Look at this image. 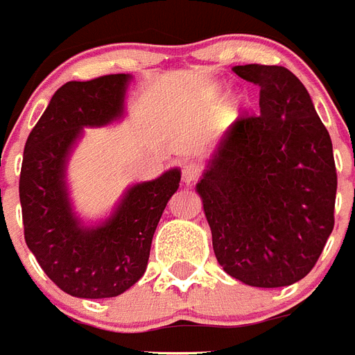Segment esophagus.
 <instances>
[{"mask_svg": "<svg viewBox=\"0 0 355 355\" xmlns=\"http://www.w3.org/2000/svg\"><path fill=\"white\" fill-rule=\"evenodd\" d=\"M201 172H203V164L191 161V163H187L185 166H183V172H181V174H183V181H185L187 185H191V183H194V181L200 178Z\"/></svg>", "mask_w": 355, "mask_h": 355, "instance_id": "obj_1", "label": "esophagus"}]
</instances>
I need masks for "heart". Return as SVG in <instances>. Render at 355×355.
I'll use <instances>...</instances> for the list:
<instances>
[{
	"label": "heart",
	"instance_id": "1",
	"mask_svg": "<svg viewBox=\"0 0 355 355\" xmlns=\"http://www.w3.org/2000/svg\"><path fill=\"white\" fill-rule=\"evenodd\" d=\"M232 113H238V104L234 107H232Z\"/></svg>",
	"mask_w": 355,
	"mask_h": 355
}]
</instances>
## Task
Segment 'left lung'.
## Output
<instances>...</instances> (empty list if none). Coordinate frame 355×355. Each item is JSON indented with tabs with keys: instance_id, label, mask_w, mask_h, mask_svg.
Segmentation results:
<instances>
[{
	"instance_id": "1",
	"label": "left lung",
	"mask_w": 355,
	"mask_h": 355,
	"mask_svg": "<svg viewBox=\"0 0 355 355\" xmlns=\"http://www.w3.org/2000/svg\"><path fill=\"white\" fill-rule=\"evenodd\" d=\"M232 71L260 86V115L227 130L196 191L223 271L254 288H282L310 273L334 229L331 139L290 69Z\"/></svg>"
}]
</instances>
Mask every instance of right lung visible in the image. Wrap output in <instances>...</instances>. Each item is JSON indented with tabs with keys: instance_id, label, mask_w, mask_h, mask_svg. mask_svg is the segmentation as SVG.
Returning <instances> with one entry per match:
<instances>
[{
	"instance_id": "1",
	"label": "right lung",
	"mask_w": 355,
	"mask_h": 355,
	"mask_svg": "<svg viewBox=\"0 0 355 355\" xmlns=\"http://www.w3.org/2000/svg\"><path fill=\"white\" fill-rule=\"evenodd\" d=\"M130 75L67 82L27 137L19 174L24 234L45 275L80 299L117 297L146 271L150 245L181 172L130 187L113 214L86 227L71 207L65 166L86 126H106L124 113Z\"/></svg>"
}]
</instances>
